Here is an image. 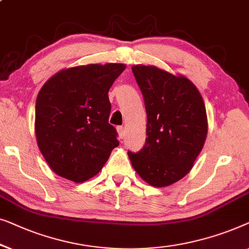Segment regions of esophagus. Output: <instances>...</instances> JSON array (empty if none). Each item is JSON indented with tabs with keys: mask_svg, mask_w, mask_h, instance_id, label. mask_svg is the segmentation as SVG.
<instances>
[{
	"mask_svg": "<svg viewBox=\"0 0 249 249\" xmlns=\"http://www.w3.org/2000/svg\"><path fill=\"white\" fill-rule=\"evenodd\" d=\"M117 133H118V136H120V139H124L125 136V128L123 126H118L117 127Z\"/></svg>",
	"mask_w": 249,
	"mask_h": 249,
	"instance_id": "1",
	"label": "esophagus"
}]
</instances>
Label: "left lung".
<instances>
[{"instance_id": "1", "label": "left lung", "mask_w": 249, "mask_h": 249, "mask_svg": "<svg viewBox=\"0 0 249 249\" xmlns=\"http://www.w3.org/2000/svg\"><path fill=\"white\" fill-rule=\"evenodd\" d=\"M146 110L145 145L128 153L134 170L153 187L190 173L208 135L205 105L195 85L155 65H133Z\"/></svg>"}]
</instances>
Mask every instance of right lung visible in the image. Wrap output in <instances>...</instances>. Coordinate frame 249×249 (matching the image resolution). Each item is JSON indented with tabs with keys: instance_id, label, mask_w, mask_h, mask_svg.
Listing matches in <instances>:
<instances>
[{
	"instance_id": "obj_1",
	"label": "right lung",
	"mask_w": 249,
	"mask_h": 249,
	"mask_svg": "<svg viewBox=\"0 0 249 249\" xmlns=\"http://www.w3.org/2000/svg\"><path fill=\"white\" fill-rule=\"evenodd\" d=\"M126 69L121 63L64 69L48 79L36 100L37 144L56 175L82 183L103 169L120 144L108 123V91Z\"/></svg>"
}]
</instances>
